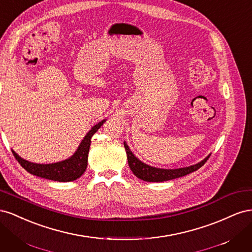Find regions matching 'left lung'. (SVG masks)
Instances as JSON below:
<instances>
[{"label":"left lung","mask_w":252,"mask_h":252,"mask_svg":"<svg viewBox=\"0 0 252 252\" xmlns=\"http://www.w3.org/2000/svg\"><path fill=\"white\" fill-rule=\"evenodd\" d=\"M124 147H125L126 154H127L128 165H129V167H130L131 171L133 172V174L136 178H139V179H141L143 181H146V182H165V181H169V180L184 177V175H187V174L201 168V167L206 162H207V159L210 157V155H209L200 163H197L192 166H189V167H184V168L162 169V168H157V167L149 166L147 164L143 163L142 161H140V159L132 154V151L129 149L126 142H124Z\"/></svg>","instance_id":"1"}]
</instances>
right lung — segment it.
I'll return each instance as SVG.
<instances>
[{
    "instance_id": "right-lung-1",
    "label": "right lung",
    "mask_w": 252,
    "mask_h": 252,
    "mask_svg": "<svg viewBox=\"0 0 252 252\" xmlns=\"http://www.w3.org/2000/svg\"><path fill=\"white\" fill-rule=\"evenodd\" d=\"M105 121L106 120H103L100 123H97L91 128L88 133L84 136L79 148L74 152L73 156H71L69 158L64 159L62 162L52 164H36L22 158L13 150L12 154L23 168L29 173L36 175V177L57 182L74 181L79 179L81 175L85 172L87 168L88 152L91 143V138H93V135L97 131V129L104 124Z\"/></svg>"
}]
</instances>
